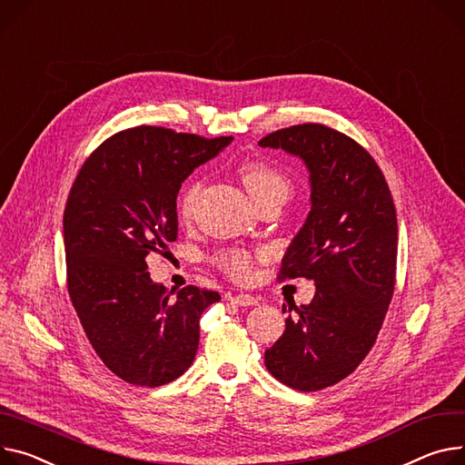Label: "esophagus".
<instances>
[{
  "label": "esophagus",
  "mask_w": 465,
  "mask_h": 465,
  "mask_svg": "<svg viewBox=\"0 0 465 465\" xmlns=\"http://www.w3.org/2000/svg\"><path fill=\"white\" fill-rule=\"evenodd\" d=\"M225 298H227V302H231L238 307H253V305L259 303L257 298L252 296V294H227Z\"/></svg>",
  "instance_id": "34e87169"
}]
</instances>
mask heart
I'll return each instance as SVG.
<instances>
[{
	"label": "heart",
	"mask_w": 465,
	"mask_h": 465,
	"mask_svg": "<svg viewBox=\"0 0 465 465\" xmlns=\"http://www.w3.org/2000/svg\"><path fill=\"white\" fill-rule=\"evenodd\" d=\"M238 174L257 206H262L270 201L284 203L292 192V181L289 174L264 160H245L240 163ZM201 193L203 181H192L183 190L181 199H178V216H181V220L190 222L195 216ZM216 261L223 273L234 281L252 279L257 264V257L242 252V249H229V252L220 253Z\"/></svg>",
	"instance_id": "1"
}]
</instances>
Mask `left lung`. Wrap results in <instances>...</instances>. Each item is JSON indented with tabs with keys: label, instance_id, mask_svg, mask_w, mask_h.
I'll list each match as a JSON object with an SVG mask.
<instances>
[{
	"label": "left lung",
	"instance_id": "left-lung-1",
	"mask_svg": "<svg viewBox=\"0 0 465 465\" xmlns=\"http://www.w3.org/2000/svg\"><path fill=\"white\" fill-rule=\"evenodd\" d=\"M261 147L300 156L311 173V212L282 257L279 281L316 282L309 305L291 307L266 369L298 391L350 376L376 342L397 275V210L374 158L320 123L281 128ZM284 312V309H282Z\"/></svg>",
	"mask_w": 465,
	"mask_h": 465
}]
</instances>
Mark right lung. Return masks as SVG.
<instances>
[{
    "instance_id": "obj_1",
    "label": "right lung",
    "mask_w": 465,
    "mask_h": 465,
    "mask_svg": "<svg viewBox=\"0 0 465 465\" xmlns=\"http://www.w3.org/2000/svg\"><path fill=\"white\" fill-rule=\"evenodd\" d=\"M231 139L126 128L100 143L70 188L63 216L68 296L102 363L132 385L183 376L199 346V318L220 302L193 284L173 296L151 279L147 257L167 253L178 236V190Z\"/></svg>"
}]
</instances>
